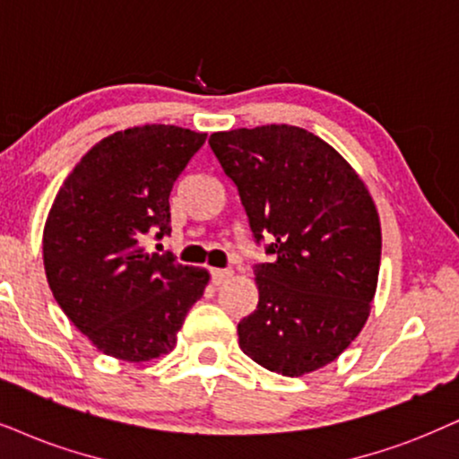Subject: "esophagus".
<instances>
[{
    "label": "esophagus",
    "mask_w": 459,
    "mask_h": 459,
    "mask_svg": "<svg viewBox=\"0 0 459 459\" xmlns=\"http://www.w3.org/2000/svg\"><path fill=\"white\" fill-rule=\"evenodd\" d=\"M233 277V271L230 269H212V281L220 286V283H224L226 280H230Z\"/></svg>",
    "instance_id": "obj_1"
}]
</instances>
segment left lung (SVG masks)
Segmentation results:
<instances>
[{
    "label": "left lung",
    "instance_id": "8db88e82",
    "mask_svg": "<svg viewBox=\"0 0 459 459\" xmlns=\"http://www.w3.org/2000/svg\"><path fill=\"white\" fill-rule=\"evenodd\" d=\"M210 146L273 256L254 264L258 305L237 326L239 347L286 377L326 367L367 324L377 290L381 224L367 186L300 126L220 131Z\"/></svg>",
    "mask_w": 459,
    "mask_h": 459
}]
</instances>
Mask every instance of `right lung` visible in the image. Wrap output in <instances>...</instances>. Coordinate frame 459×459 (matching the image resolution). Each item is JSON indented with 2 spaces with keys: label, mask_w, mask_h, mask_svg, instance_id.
Segmentation results:
<instances>
[{
  "label": "right lung",
  "mask_w": 459,
  "mask_h": 459,
  "mask_svg": "<svg viewBox=\"0 0 459 459\" xmlns=\"http://www.w3.org/2000/svg\"><path fill=\"white\" fill-rule=\"evenodd\" d=\"M205 133L143 125L95 143L69 173L44 226L52 297L97 350L146 362L176 347L178 330L210 275L143 237L171 233L173 184Z\"/></svg>",
  "instance_id": "right-lung-1"
}]
</instances>
